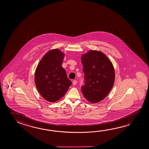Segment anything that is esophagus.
I'll return each mask as SVG.
<instances>
[{
    "instance_id": "esophagus-1",
    "label": "esophagus",
    "mask_w": 149,
    "mask_h": 149,
    "mask_svg": "<svg viewBox=\"0 0 149 149\" xmlns=\"http://www.w3.org/2000/svg\"><path fill=\"white\" fill-rule=\"evenodd\" d=\"M77 83V81H76V80H74V81H73V85H76Z\"/></svg>"
}]
</instances>
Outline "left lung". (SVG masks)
I'll list each match as a JSON object with an SVG mask.
<instances>
[{
    "label": "left lung",
    "mask_w": 149,
    "mask_h": 149,
    "mask_svg": "<svg viewBox=\"0 0 149 149\" xmlns=\"http://www.w3.org/2000/svg\"><path fill=\"white\" fill-rule=\"evenodd\" d=\"M85 83L81 87L84 97L93 103L103 100L112 89L115 71L112 62L105 54L90 50L81 57Z\"/></svg>",
    "instance_id": "1"
}]
</instances>
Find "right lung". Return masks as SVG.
<instances>
[{
    "mask_svg": "<svg viewBox=\"0 0 149 149\" xmlns=\"http://www.w3.org/2000/svg\"><path fill=\"white\" fill-rule=\"evenodd\" d=\"M64 56L59 49L50 50L42 58L35 71L37 89L40 95L50 102L63 97L72 85L62 66Z\"/></svg>",
    "mask_w": 149,
    "mask_h": 149,
    "instance_id": "1",
    "label": "right lung"
}]
</instances>
